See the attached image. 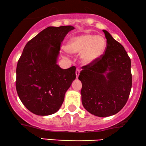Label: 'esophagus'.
<instances>
[{"label": "esophagus", "mask_w": 146, "mask_h": 146, "mask_svg": "<svg viewBox=\"0 0 146 146\" xmlns=\"http://www.w3.org/2000/svg\"><path fill=\"white\" fill-rule=\"evenodd\" d=\"M79 74H80V70L76 69V78H78V76H79Z\"/></svg>", "instance_id": "obj_1"}]
</instances>
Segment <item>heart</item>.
<instances>
[{"mask_svg": "<svg viewBox=\"0 0 146 146\" xmlns=\"http://www.w3.org/2000/svg\"><path fill=\"white\" fill-rule=\"evenodd\" d=\"M105 39L102 36L85 33L70 39L65 46L70 54H80L81 62L85 65L92 64L99 59L106 49Z\"/></svg>", "mask_w": 146, "mask_h": 146, "instance_id": "1", "label": "heart"}]
</instances>
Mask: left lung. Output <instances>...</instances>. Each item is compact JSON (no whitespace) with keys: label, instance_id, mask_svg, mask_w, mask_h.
I'll return each instance as SVG.
<instances>
[{"label":"left lung","instance_id":"left-lung-1","mask_svg":"<svg viewBox=\"0 0 146 146\" xmlns=\"http://www.w3.org/2000/svg\"><path fill=\"white\" fill-rule=\"evenodd\" d=\"M107 48L101 59L84 66L78 79L82 83V104L98 117H109L124 107L132 87L131 61L121 44L103 30Z\"/></svg>","mask_w":146,"mask_h":146}]
</instances>
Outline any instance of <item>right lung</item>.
<instances>
[{
  "mask_svg": "<svg viewBox=\"0 0 146 146\" xmlns=\"http://www.w3.org/2000/svg\"><path fill=\"white\" fill-rule=\"evenodd\" d=\"M72 26L48 27L26 44L16 68V90L22 104L37 115L59 111L76 78V68L57 64L61 43Z\"/></svg>",
  "mask_w": 146,
  "mask_h": 146,
  "instance_id": "right-lung-1",
  "label": "right lung"
}]
</instances>
